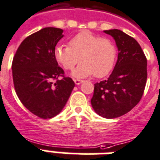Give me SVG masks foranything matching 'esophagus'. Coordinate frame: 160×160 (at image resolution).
<instances>
[{
	"label": "esophagus",
	"instance_id": "obj_1",
	"mask_svg": "<svg viewBox=\"0 0 160 160\" xmlns=\"http://www.w3.org/2000/svg\"><path fill=\"white\" fill-rule=\"evenodd\" d=\"M82 80H80V79H74V82L77 84V85H79V84H81L82 82Z\"/></svg>",
	"mask_w": 160,
	"mask_h": 160
}]
</instances>
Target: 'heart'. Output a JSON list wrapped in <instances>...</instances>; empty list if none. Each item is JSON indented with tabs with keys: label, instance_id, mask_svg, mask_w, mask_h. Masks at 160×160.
I'll return each mask as SVG.
<instances>
[{
	"label": "heart",
	"instance_id": "1",
	"mask_svg": "<svg viewBox=\"0 0 160 160\" xmlns=\"http://www.w3.org/2000/svg\"><path fill=\"white\" fill-rule=\"evenodd\" d=\"M68 45L56 47L54 57L68 71L72 70L80 61L82 64L73 72L77 78L94 74L95 78H101L107 76L114 67L117 49L109 38L83 31L72 38Z\"/></svg>",
	"mask_w": 160,
	"mask_h": 160
}]
</instances>
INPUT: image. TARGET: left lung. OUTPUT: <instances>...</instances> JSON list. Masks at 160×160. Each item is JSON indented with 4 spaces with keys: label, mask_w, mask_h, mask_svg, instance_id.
<instances>
[{
    "label": "left lung",
    "mask_w": 160,
    "mask_h": 160,
    "mask_svg": "<svg viewBox=\"0 0 160 160\" xmlns=\"http://www.w3.org/2000/svg\"><path fill=\"white\" fill-rule=\"evenodd\" d=\"M114 38L118 56L107 80L94 84L92 106L98 114L115 118L130 111L142 98L147 81V58L133 38L118 29L104 31Z\"/></svg>",
    "instance_id": "obj_1"
}]
</instances>
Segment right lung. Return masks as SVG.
<instances>
[{
    "instance_id": "right-lung-1",
    "label": "right lung",
    "mask_w": 160,
    "mask_h": 160,
    "mask_svg": "<svg viewBox=\"0 0 160 160\" xmlns=\"http://www.w3.org/2000/svg\"><path fill=\"white\" fill-rule=\"evenodd\" d=\"M63 31L46 27L28 36L12 61L15 91L22 103L41 118L55 117L68 102L75 83L54 57Z\"/></svg>"
}]
</instances>
